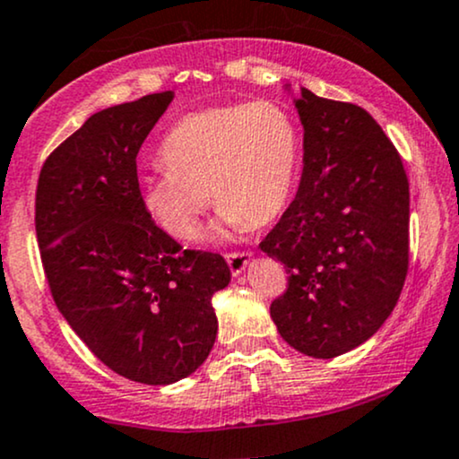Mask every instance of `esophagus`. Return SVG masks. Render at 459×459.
I'll list each match as a JSON object with an SVG mask.
<instances>
[{"mask_svg":"<svg viewBox=\"0 0 459 459\" xmlns=\"http://www.w3.org/2000/svg\"><path fill=\"white\" fill-rule=\"evenodd\" d=\"M250 261H252V252H229V255H226V263H229L233 276H239V273L250 265Z\"/></svg>","mask_w":459,"mask_h":459,"instance_id":"34e87169","label":"esophagus"}]
</instances>
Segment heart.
I'll use <instances>...</instances> for the list:
<instances>
[{
	"label": "heart",
	"mask_w": 459,
	"mask_h": 459,
	"mask_svg": "<svg viewBox=\"0 0 459 459\" xmlns=\"http://www.w3.org/2000/svg\"><path fill=\"white\" fill-rule=\"evenodd\" d=\"M161 157L168 168L142 178V200L168 235L187 241L209 192L218 235L273 222L296 189L302 140L282 105H218L183 116L163 138Z\"/></svg>",
	"instance_id": "obj_1"
}]
</instances>
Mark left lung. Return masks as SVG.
Masks as SVG:
<instances>
[{
    "instance_id": "8db88e82",
    "label": "left lung",
    "mask_w": 459,
    "mask_h": 459,
    "mask_svg": "<svg viewBox=\"0 0 459 459\" xmlns=\"http://www.w3.org/2000/svg\"><path fill=\"white\" fill-rule=\"evenodd\" d=\"M293 103L304 127L302 178L259 246L289 273L270 315L293 350L334 358L371 339L397 304L408 273L410 187L371 114L308 88Z\"/></svg>"
}]
</instances>
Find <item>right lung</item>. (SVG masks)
Instances as JSON below:
<instances>
[{
    "instance_id": "obj_1",
    "label": "right lung",
    "mask_w": 459,
    "mask_h": 459,
    "mask_svg": "<svg viewBox=\"0 0 459 459\" xmlns=\"http://www.w3.org/2000/svg\"><path fill=\"white\" fill-rule=\"evenodd\" d=\"M175 99L146 94L92 114L47 157L36 237L62 317L105 367L163 386L192 376L218 334L220 255L183 250L152 222L135 157Z\"/></svg>"
}]
</instances>
